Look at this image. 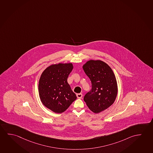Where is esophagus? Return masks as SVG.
Listing matches in <instances>:
<instances>
[{"label": "esophagus", "instance_id": "34e87169", "mask_svg": "<svg viewBox=\"0 0 153 153\" xmlns=\"http://www.w3.org/2000/svg\"><path fill=\"white\" fill-rule=\"evenodd\" d=\"M76 97H77L78 98L80 99V98H81L82 97V94H76Z\"/></svg>", "mask_w": 153, "mask_h": 153}]
</instances>
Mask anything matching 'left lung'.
<instances>
[{
    "label": "left lung",
    "mask_w": 153,
    "mask_h": 153,
    "mask_svg": "<svg viewBox=\"0 0 153 153\" xmlns=\"http://www.w3.org/2000/svg\"><path fill=\"white\" fill-rule=\"evenodd\" d=\"M82 68L92 85L84 100L92 112L99 113L114 103L117 94V79L112 68L103 61L90 60Z\"/></svg>",
    "instance_id": "1"
}]
</instances>
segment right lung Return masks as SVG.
I'll return each instance as SVG.
<instances>
[{
  "label": "right lung",
  "instance_id": "right-lung-1",
  "mask_svg": "<svg viewBox=\"0 0 153 153\" xmlns=\"http://www.w3.org/2000/svg\"><path fill=\"white\" fill-rule=\"evenodd\" d=\"M72 63H59L47 68L39 79V97L45 106L56 113L65 111L76 96L68 83Z\"/></svg>",
  "mask_w": 153,
  "mask_h": 153
}]
</instances>
